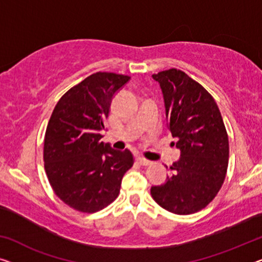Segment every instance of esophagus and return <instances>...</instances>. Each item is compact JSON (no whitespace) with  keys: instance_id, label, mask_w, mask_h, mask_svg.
I'll list each match as a JSON object with an SVG mask.
<instances>
[{"instance_id":"34e87169","label":"esophagus","mask_w":262,"mask_h":262,"mask_svg":"<svg viewBox=\"0 0 262 262\" xmlns=\"http://www.w3.org/2000/svg\"><path fill=\"white\" fill-rule=\"evenodd\" d=\"M136 160H138V162H139L141 166H148V165H150L149 160L144 159V158H142V156H139V158L136 159Z\"/></svg>"}]
</instances>
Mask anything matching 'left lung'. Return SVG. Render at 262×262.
I'll return each mask as SVG.
<instances>
[{
    "instance_id": "left-lung-1",
    "label": "left lung",
    "mask_w": 262,
    "mask_h": 262,
    "mask_svg": "<svg viewBox=\"0 0 262 262\" xmlns=\"http://www.w3.org/2000/svg\"><path fill=\"white\" fill-rule=\"evenodd\" d=\"M151 76L162 91L167 126L178 140L180 159L150 194L170 213H196L215 198L226 178L229 144L224 120L213 96L186 73L171 68Z\"/></svg>"
}]
</instances>
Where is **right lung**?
Segmentation results:
<instances>
[{
    "instance_id": "1",
    "label": "right lung",
    "mask_w": 262,
    "mask_h": 262,
    "mask_svg": "<svg viewBox=\"0 0 262 262\" xmlns=\"http://www.w3.org/2000/svg\"><path fill=\"white\" fill-rule=\"evenodd\" d=\"M129 76L95 73L74 85L54 108L45 136V169L64 204L95 213L119 196L133 154L100 141L113 97Z\"/></svg>"
}]
</instances>
